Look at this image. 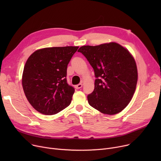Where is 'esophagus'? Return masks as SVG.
Returning a JSON list of instances; mask_svg holds the SVG:
<instances>
[{
  "label": "esophagus",
  "mask_w": 161,
  "mask_h": 161,
  "mask_svg": "<svg viewBox=\"0 0 161 161\" xmlns=\"http://www.w3.org/2000/svg\"><path fill=\"white\" fill-rule=\"evenodd\" d=\"M82 86H83L82 83H79V84H78V85L75 86V88L76 89H79L81 88V87H82Z\"/></svg>",
  "instance_id": "1"
}]
</instances>
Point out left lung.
Instances as JSON below:
<instances>
[{"label":"left lung","instance_id":"left-lung-1","mask_svg":"<svg viewBox=\"0 0 161 161\" xmlns=\"http://www.w3.org/2000/svg\"><path fill=\"white\" fill-rule=\"evenodd\" d=\"M78 52L95 72V89L87 96L89 105L104 114L121 112L130 102L137 84V67L132 55L115 42L83 46Z\"/></svg>","mask_w":161,"mask_h":161}]
</instances>
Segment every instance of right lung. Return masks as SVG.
I'll use <instances>...</instances> for the list:
<instances>
[{
    "mask_svg": "<svg viewBox=\"0 0 161 161\" xmlns=\"http://www.w3.org/2000/svg\"><path fill=\"white\" fill-rule=\"evenodd\" d=\"M79 47H46L27 59L22 77L29 103L38 112L54 115L69 106L74 88L66 80L67 66Z\"/></svg>",
    "mask_w": 161,
    "mask_h": 161,
    "instance_id": "obj_1",
    "label": "right lung"
}]
</instances>
